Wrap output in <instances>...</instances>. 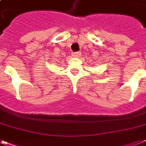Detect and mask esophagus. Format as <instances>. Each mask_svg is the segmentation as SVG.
I'll return each instance as SVG.
<instances>
[{
  "label": "esophagus",
  "mask_w": 146,
  "mask_h": 146,
  "mask_svg": "<svg viewBox=\"0 0 146 146\" xmlns=\"http://www.w3.org/2000/svg\"><path fill=\"white\" fill-rule=\"evenodd\" d=\"M81 55L80 52H73L72 53V56L74 57H79Z\"/></svg>",
  "instance_id": "esophagus-1"
}]
</instances>
